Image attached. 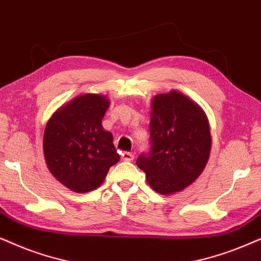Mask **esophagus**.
<instances>
[{
	"label": "esophagus",
	"mask_w": 261,
	"mask_h": 261,
	"mask_svg": "<svg viewBox=\"0 0 261 261\" xmlns=\"http://www.w3.org/2000/svg\"><path fill=\"white\" fill-rule=\"evenodd\" d=\"M121 159L124 161H133L135 159V155L130 151H124V153H121Z\"/></svg>",
	"instance_id": "34e87169"
}]
</instances>
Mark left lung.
Here are the masks:
<instances>
[{
	"instance_id": "8db88e82",
	"label": "left lung",
	"mask_w": 261,
	"mask_h": 261,
	"mask_svg": "<svg viewBox=\"0 0 261 261\" xmlns=\"http://www.w3.org/2000/svg\"><path fill=\"white\" fill-rule=\"evenodd\" d=\"M149 131V153L136 161L148 184L163 195L190 186L206 166L212 143L202 108L177 90L156 95L151 101Z\"/></svg>"
}]
</instances>
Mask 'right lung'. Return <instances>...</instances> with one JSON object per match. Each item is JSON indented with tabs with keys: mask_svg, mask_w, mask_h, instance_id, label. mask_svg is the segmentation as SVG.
I'll use <instances>...</instances> for the list:
<instances>
[{
	"mask_svg": "<svg viewBox=\"0 0 261 261\" xmlns=\"http://www.w3.org/2000/svg\"><path fill=\"white\" fill-rule=\"evenodd\" d=\"M108 106L103 95H81L59 108L45 126L43 151L48 169L75 193L97 189L120 159L113 136L102 126Z\"/></svg>",
	"mask_w": 261,
	"mask_h": 261,
	"instance_id": "add662e5",
	"label": "right lung"
}]
</instances>
